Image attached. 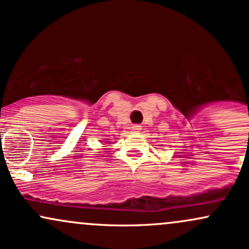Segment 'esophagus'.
<instances>
[{
  "label": "esophagus",
  "mask_w": 249,
  "mask_h": 249,
  "mask_svg": "<svg viewBox=\"0 0 249 249\" xmlns=\"http://www.w3.org/2000/svg\"><path fill=\"white\" fill-rule=\"evenodd\" d=\"M132 130H133V132H139V131L142 130V127L139 126V125H133Z\"/></svg>",
  "instance_id": "1"
}]
</instances>
